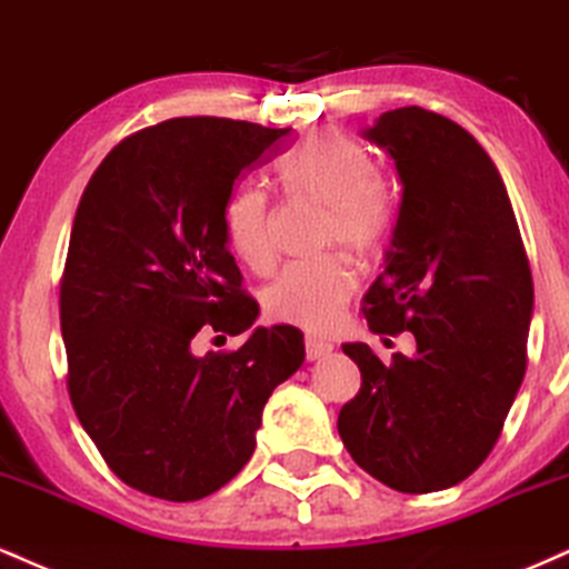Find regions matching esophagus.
Here are the masks:
<instances>
[{"mask_svg":"<svg viewBox=\"0 0 569 569\" xmlns=\"http://www.w3.org/2000/svg\"><path fill=\"white\" fill-rule=\"evenodd\" d=\"M332 351V343H327L322 338H306V359L313 362V359H322Z\"/></svg>","mask_w":569,"mask_h":569,"instance_id":"obj_1","label":"esophagus"}]
</instances>
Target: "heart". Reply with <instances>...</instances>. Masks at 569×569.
<instances>
[{
	"label": "heart",
	"instance_id": "b5f03b06",
	"mask_svg": "<svg viewBox=\"0 0 569 569\" xmlns=\"http://www.w3.org/2000/svg\"><path fill=\"white\" fill-rule=\"evenodd\" d=\"M287 191L317 199L330 207L327 242L343 244L359 256H370L389 237L393 202L372 153L343 136H313L300 143L282 164ZM226 242L231 252L266 271L273 263V210L260 186H242L226 204ZM349 260L330 256L287 266L266 290V311L279 322L322 332L338 322L353 290Z\"/></svg>",
	"mask_w": 569,
	"mask_h": 569
}]
</instances>
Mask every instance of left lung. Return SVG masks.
Masks as SVG:
<instances>
[{
  "label": "left lung",
  "mask_w": 569,
  "mask_h": 569,
  "mask_svg": "<svg viewBox=\"0 0 569 569\" xmlns=\"http://www.w3.org/2000/svg\"><path fill=\"white\" fill-rule=\"evenodd\" d=\"M365 138L383 146L402 204L383 273L365 296L378 336H416L383 365L367 343L343 351L362 389L338 433L357 466L399 492L463 482L490 456L527 370L532 273L498 167L452 119L405 106Z\"/></svg>",
  "instance_id": "left-lung-1"
}]
</instances>
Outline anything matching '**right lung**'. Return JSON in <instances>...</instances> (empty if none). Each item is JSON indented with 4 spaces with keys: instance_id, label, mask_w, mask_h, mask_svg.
Returning <instances> with one entry per match:
<instances>
[{
    "instance_id": "add662e5",
    "label": "right lung",
    "mask_w": 569,
    "mask_h": 569,
    "mask_svg": "<svg viewBox=\"0 0 569 569\" xmlns=\"http://www.w3.org/2000/svg\"><path fill=\"white\" fill-rule=\"evenodd\" d=\"M290 130L167 119L113 146L79 199L60 279L69 397L109 469L146 496L199 500L256 450L271 391L303 365V332L256 327L197 357V332L258 319L226 242V204Z\"/></svg>"
}]
</instances>
